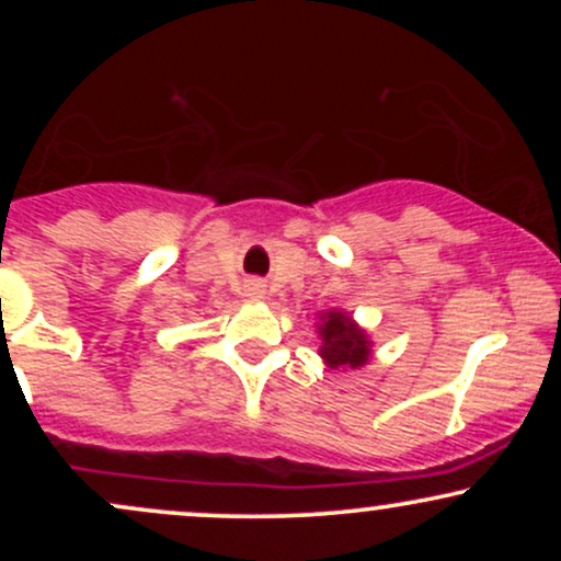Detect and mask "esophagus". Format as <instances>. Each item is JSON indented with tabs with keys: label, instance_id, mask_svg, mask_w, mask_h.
<instances>
[{
	"label": "esophagus",
	"instance_id": "34e87169",
	"mask_svg": "<svg viewBox=\"0 0 561 561\" xmlns=\"http://www.w3.org/2000/svg\"><path fill=\"white\" fill-rule=\"evenodd\" d=\"M248 289H250V295H253V298H263V285H261V282H253V285H250Z\"/></svg>",
	"mask_w": 561,
	"mask_h": 561
}]
</instances>
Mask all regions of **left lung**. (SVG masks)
I'll return each instance as SVG.
<instances>
[{"mask_svg": "<svg viewBox=\"0 0 561 561\" xmlns=\"http://www.w3.org/2000/svg\"><path fill=\"white\" fill-rule=\"evenodd\" d=\"M319 356L330 369H358L369 362V334L343 311H327L319 317Z\"/></svg>", "mask_w": 561, "mask_h": 561, "instance_id": "obj_1", "label": "left lung"}]
</instances>
